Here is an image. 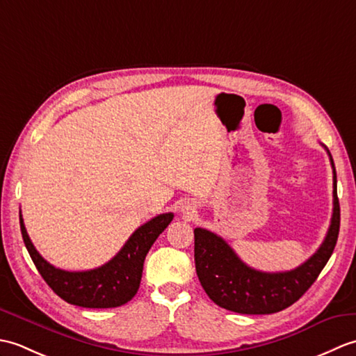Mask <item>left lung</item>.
I'll return each mask as SVG.
<instances>
[{
	"instance_id": "obj_1",
	"label": "left lung",
	"mask_w": 356,
	"mask_h": 356,
	"mask_svg": "<svg viewBox=\"0 0 356 356\" xmlns=\"http://www.w3.org/2000/svg\"><path fill=\"white\" fill-rule=\"evenodd\" d=\"M327 154L334 170V213L318 251L298 268L286 272L252 269L217 234L203 228L194 229L195 270L202 287L216 305L237 314H275L293 305L314 284L334 252L339 232L337 171L329 149Z\"/></svg>"
}]
</instances>
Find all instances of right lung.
Wrapping results in <instances>:
<instances>
[{"mask_svg":"<svg viewBox=\"0 0 356 356\" xmlns=\"http://www.w3.org/2000/svg\"><path fill=\"white\" fill-rule=\"evenodd\" d=\"M172 217V213H165L151 218L131 234L110 261L96 269L81 272L59 269L44 260L30 240L21 214L19 225L22 240L38 272L58 297L74 306L108 309L128 303L138 293L145 257Z\"/></svg>","mask_w":356,"mask_h":356,"instance_id":"add662e5","label":"right lung"}]
</instances>
